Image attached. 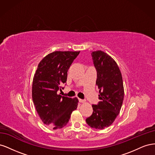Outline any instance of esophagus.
<instances>
[{
    "mask_svg": "<svg viewBox=\"0 0 155 155\" xmlns=\"http://www.w3.org/2000/svg\"><path fill=\"white\" fill-rule=\"evenodd\" d=\"M79 101H80L81 103H85V102H86V100H82V99H79Z\"/></svg>",
    "mask_w": 155,
    "mask_h": 155,
    "instance_id": "obj_1",
    "label": "esophagus"
}]
</instances>
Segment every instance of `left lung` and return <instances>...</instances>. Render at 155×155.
Wrapping results in <instances>:
<instances>
[{"label":"left lung","instance_id":"1","mask_svg":"<svg viewBox=\"0 0 155 155\" xmlns=\"http://www.w3.org/2000/svg\"><path fill=\"white\" fill-rule=\"evenodd\" d=\"M94 65L97 71L96 85L100 89L97 105H92V114L86 119L92 128L104 129L114 122L120 113L124 97L120 70L109 55L101 50L92 51Z\"/></svg>","mask_w":155,"mask_h":155}]
</instances>
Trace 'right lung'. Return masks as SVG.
<instances>
[{
  "mask_svg": "<svg viewBox=\"0 0 155 155\" xmlns=\"http://www.w3.org/2000/svg\"><path fill=\"white\" fill-rule=\"evenodd\" d=\"M80 51H55L42 59L32 83V100L43 122L53 129L67 124L73 110L78 107L77 97L58 94L61 84L67 79V72Z\"/></svg>",
  "mask_w": 155,
  "mask_h": 155,
  "instance_id": "obj_1",
  "label": "right lung"
}]
</instances>
